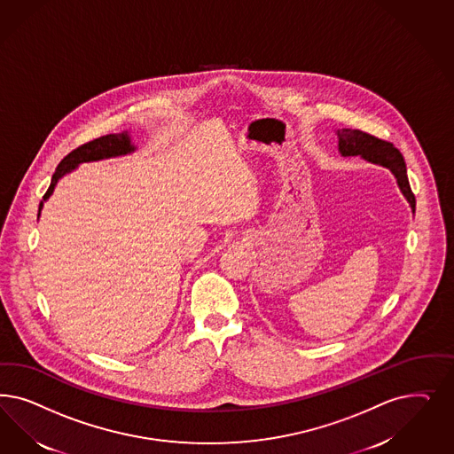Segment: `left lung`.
<instances>
[{"label":"left lung","mask_w":454,"mask_h":454,"mask_svg":"<svg viewBox=\"0 0 454 454\" xmlns=\"http://www.w3.org/2000/svg\"><path fill=\"white\" fill-rule=\"evenodd\" d=\"M337 137H339V152L344 157L361 155L366 160L391 168V172L397 178L399 189L403 191L404 197L411 204L412 212L416 210V199L411 191L406 163H404L401 152L393 146L391 142L378 138L371 133L363 132V130H351V129L337 130Z\"/></svg>","instance_id":"1"}]
</instances>
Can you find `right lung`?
I'll return each mask as SVG.
<instances>
[{
	"instance_id": "right-lung-1",
	"label": "right lung",
	"mask_w": 454,
	"mask_h": 454,
	"mask_svg": "<svg viewBox=\"0 0 454 454\" xmlns=\"http://www.w3.org/2000/svg\"><path fill=\"white\" fill-rule=\"evenodd\" d=\"M132 150L133 146L130 145V138H129L127 133L103 135V137H98V138L87 142L83 145L76 146L63 160L59 161L55 174L51 176V184H50L48 191L43 195V200H46L51 195L59 176L70 172L78 163L100 160V159H108V157H115V155H125ZM42 207H43V202H40V210H42Z\"/></svg>"
}]
</instances>
